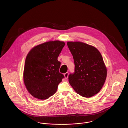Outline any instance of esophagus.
Here are the masks:
<instances>
[{
    "mask_svg": "<svg viewBox=\"0 0 128 128\" xmlns=\"http://www.w3.org/2000/svg\"><path fill=\"white\" fill-rule=\"evenodd\" d=\"M64 77H65V78L66 79L68 78V73L67 72H66L65 73H64Z\"/></svg>",
    "mask_w": 128,
    "mask_h": 128,
    "instance_id": "34e87169",
    "label": "esophagus"
}]
</instances>
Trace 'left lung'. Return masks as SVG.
Here are the masks:
<instances>
[{
  "instance_id": "obj_1",
  "label": "left lung",
  "mask_w": 128,
  "mask_h": 128,
  "mask_svg": "<svg viewBox=\"0 0 128 128\" xmlns=\"http://www.w3.org/2000/svg\"><path fill=\"white\" fill-rule=\"evenodd\" d=\"M73 56L74 72L68 75V82L75 92L90 98L102 89L106 77V68L102 56L96 48L80 42H68Z\"/></svg>"
}]
</instances>
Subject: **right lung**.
Returning a JSON list of instances; mask_svg holds the SVG:
<instances>
[{
	"instance_id": "obj_1",
	"label": "right lung",
	"mask_w": 128,
	"mask_h": 128,
	"mask_svg": "<svg viewBox=\"0 0 128 128\" xmlns=\"http://www.w3.org/2000/svg\"><path fill=\"white\" fill-rule=\"evenodd\" d=\"M65 44L49 41L32 49L26 56L24 71L25 85L32 96L44 100L53 96L64 78L59 72L58 58Z\"/></svg>"
}]
</instances>
